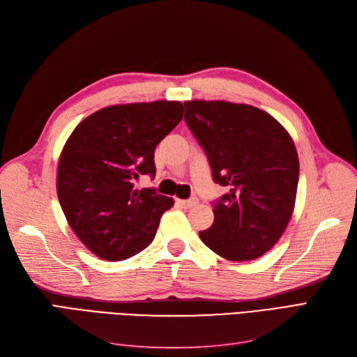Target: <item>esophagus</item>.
Listing matches in <instances>:
<instances>
[{"instance_id":"obj_1","label":"esophagus","mask_w":357,"mask_h":357,"mask_svg":"<svg viewBox=\"0 0 357 357\" xmlns=\"http://www.w3.org/2000/svg\"><path fill=\"white\" fill-rule=\"evenodd\" d=\"M183 208H190V207H193V205L195 204H198V199L197 198H190V199H178L177 201Z\"/></svg>"}]
</instances>
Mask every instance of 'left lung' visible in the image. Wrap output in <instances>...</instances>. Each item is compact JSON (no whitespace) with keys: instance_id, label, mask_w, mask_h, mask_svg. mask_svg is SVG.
<instances>
[{"instance_id":"obj_1","label":"left lung","mask_w":357,"mask_h":357,"mask_svg":"<svg viewBox=\"0 0 357 357\" xmlns=\"http://www.w3.org/2000/svg\"><path fill=\"white\" fill-rule=\"evenodd\" d=\"M185 109L214 181L231 188L214 204V222L199 238L228 261L264 256L294 214L299 178L294 139L271 114L248 104L192 100Z\"/></svg>"}]
</instances>
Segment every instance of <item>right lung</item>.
Returning <instances> with one entry per match:
<instances>
[{
    "instance_id": "add662e5",
    "label": "right lung",
    "mask_w": 357,
    "mask_h": 357,
    "mask_svg": "<svg viewBox=\"0 0 357 357\" xmlns=\"http://www.w3.org/2000/svg\"><path fill=\"white\" fill-rule=\"evenodd\" d=\"M183 119L180 101L109 105L75 126L56 174L58 199L79 240L104 261H123L153 241L174 199L135 189L155 177V149Z\"/></svg>"
}]
</instances>
